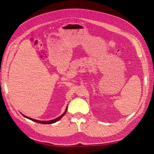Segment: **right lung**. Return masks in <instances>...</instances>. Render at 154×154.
Instances as JSON below:
<instances>
[{
  "label": "right lung",
  "instance_id": "right-lung-1",
  "mask_svg": "<svg viewBox=\"0 0 154 154\" xmlns=\"http://www.w3.org/2000/svg\"><path fill=\"white\" fill-rule=\"evenodd\" d=\"M67 110V108H66V110H65L64 113H63L62 115H61L60 116H59V117H58V118H56V119H53V120H50V121H38V120H36V119H32V118H30L27 117V116H24V115H23H23V116H24V117H25V118H27V119H30V120H31V121H33V122H36V123H42V124H52V123H55V122H58V121H59L60 119H61V118L63 117V116L65 114H66Z\"/></svg>",
  "mask_w": 154,
  "mask_h": 154
}]
</instances>
